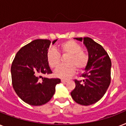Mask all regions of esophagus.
<instances>
[{
  "label": "esophagus",
  "instance_id": "34e87169",
  "mask_svg": "<svg viewBox=\"0 0 126 126\" xmlns=\"http://www.w3.org/2000/svg\"><path fill=\"white\" fill-rule=\"evenodd\" d=\"M61 82H68V80H66V79H61Z\"/></svg>",
  "mask_w": 126,
  "mask_h": 126
}]
</instances>
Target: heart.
Wrapping results in <instances>:
<instances>
[{"mask_svg":"<svg viewBox=\"0 0 126 126\" xmlns=\"http://www.w3.org/2000/svg\"><path fill=\"white\" fill-rule=\"evenodd\" d=\"M62 55H68L65 59L67 64L61 65L55 71L54 75L57 78L67 79L78 71L86 69L89 62L88 54L82 51V46L73 40H67L59 46ZM47 61L51 69H56L61 63V55L57 49L51 47L47 51Z\"/></svg>","mask_w":126,"mask_h":126,"instance_id":"b5f03b06","label":"heart"}]
</instances>
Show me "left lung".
Returning a JSON list of instances; mask_svg holds the SVG:
<instances>
[{
    "label": "left lung",
    "mask_w": 126,
    "mask_h": 126,
    "mask_svg": "<svg viewBox=\"0 0 126 126\" xmlns=\"http://www.w3.org/2000/svg\"><path fill=\"white\" fill-rule=\"evenodd\" d=\"M83 43L88 51L89 62L81 75L84 80H75L76 87L71 92L76 103L90 105L99 101L110 84L111 61L102 46L89 37L75 38Z\"/></svg>",
    "instance_id": "obj_1"
}]
</instances>
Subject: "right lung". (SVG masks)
Wrapping results in <instances>:
<instances>
[{"mask_svg":"<svg viewBox=\"0 0 126 126\" xmlns=\"http://www.w3.org/2000/svg\"><path fill=\"white\" fill-rule=\"evenodd\" d=\"M50 44L47 39H36L27 44L17 51L11 66L14 90L31 105L47 103L55 94V86L61 82L59 79L42 77V75L52 73L46 58Z\"/></svg>","mask_w":126,"mask_h":126,"instance_id":"add662e5","label":"right lung"}]
</instances>
